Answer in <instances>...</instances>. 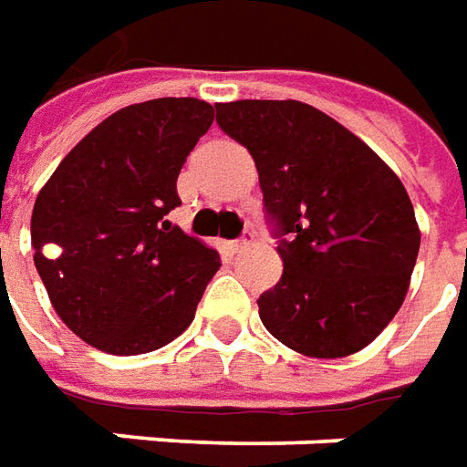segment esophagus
<instances>
[{
  "label": "esophagus",
  "mask_w": 467,
  "mask_h": 467,
  "mask_svg": "<svg viewBox=\"0 0 467 467\" xmlns=\"http://www.w3.org/2000/svg\"><path fill=\"white\" fill-rule=\"evenodd\" d=\"M251 244H254V234H246V236H244V239H239V241H234V244H231V249L236 251V254H241V251H246V249H251Z\"/></svg>",
  "instance_id": "esophagus-1"
}]
</instances>
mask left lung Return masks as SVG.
<instances>
[{
  "label": "left lung",
  "instance_id": "1",
  "mask_svg": "<svg viewBox=\"0 0 467 467\" xmlns=\"http://www.w3.org/2000/svg\"><path fill=\"white\" fill-rule=\"evenodd\" d=\"M221 130L249 148L279 226L284 274L259 296L281 345L317 359L365 349L405 302L420 251L395 171L327 112L299 100L218 102Z\"/></svg>",
  "mask_w": 467,
  "mask_h": 467
}]
</instances>
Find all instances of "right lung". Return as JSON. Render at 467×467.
<instances>
[{
    "instance_id": "add662e5",
    "label": "right lung",
    "mask_w": 467,
    "mask_h": 467,
    "mask_svg": "<svg viewBox=\"0 0 467 467\" xmlns=\"http://www.w3.org/2000/svg\"><path fill=\"white\" fill-rule=\"evenodd\" d=\"M213 108L196 98L128 105L92 128L39 191L35 266L55 312L100 352L145 355L196 317L218 251L173 226L178 173Z\"/></svg>"
}]
</instances>
